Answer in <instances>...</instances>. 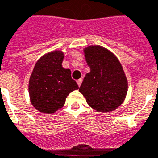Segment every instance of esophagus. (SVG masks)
<instances>
[{"label":"esophagus","mask_w":158,"mask_h":158,"mask_svg":"<svg viewBox=\"0 0 158 158\" xmlns=\"http://www.w3.org/2000/svg\"><path fill=\"white\" fill-rule=\"evenodd\" d=\"M82 81H83V79H79L78 80H77V84H78V85H79V86H80V85H81Z\"/></svg>","instance_id":"1"}]
</instances>
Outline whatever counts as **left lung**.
<instances>
[{"mask_svg": "<svg viewBox=\"0 0 158 158\" xmlns=\"http://www.w3.org/2000/svg\"><path fill=\"white\" fill-rule=\"evenodd\" d=\"M90 72L84 77L79 88L86 102L98 111H111L122 103L128 83L117 58L100 46L84 50Z\"/></svg>", "mask_w": 158, "mask_h": 158, "instance_id": "left-lung-1", "label": "left lung"}]
</instances>
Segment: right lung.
I'll list each match as a JSON object with an SVG mask.
<instances>
[{
    "mask_svg": "<svg viewBox=\"0 0 158 158\" xmlns=\"http://www.w3.org/2000/svg\"><path fill=\"white\" fill-rule=\"evenodd\" d=\"M63 53L60 51L46 54L38 60L28 84L31 102L40 112H56L64 104L70 92L79 89L71 78L70 69L61 65Z\"/></svg>",
    "mask_w": 158,
    "mask_h": 158,
    "instance_id": "add662e5",
    "label": "right lung"
}]
</instances>
